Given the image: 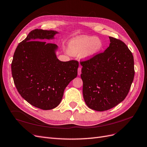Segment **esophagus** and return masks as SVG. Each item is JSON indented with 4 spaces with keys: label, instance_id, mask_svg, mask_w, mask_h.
Returning <instances> with one entry per match:
<instances>
[{
    "label": "esophagus",
    "instance_id": "esophagus-1",
    "mask_svg": "<svg viewBox=\"0 0 147 147\" xmlns=\"http://www.w3.org/2000/svg\"><path fill=\"white\" fill-rule=\"evenodd\" d=\"M81 74V67H79L78 69V75H80Z\"/></svg>",
    "mask_w": 147,
    "mask_h": 147
}]
</instances>
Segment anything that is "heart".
I'll return each instance as SVG.
<instances>
[{"label": "heart", "instance_id": "b5f03b06", "mask_svg": "<svg viewBox=\"0 0 147 147\" xmlns=\"http://www.w3.org/2000/svg\"><path fill=\"white\" fill-rule=\"evenodd\" d=\"M103 47L102 41L95 36H78L72 38L68 45L69 53L73 55L81 53V57L90 58L97 54Z\"/></svg>", "mask_w": 147, "mask_h": 147}]
</instances>
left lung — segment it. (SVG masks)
I'll use <instances>...</instances> for the list:
<instances>
[{"mask_svg":"<svg viewBox=\"0 0 147 147\" xmlns=\"http://www.w3.org/2000/svg\"><path fill=\"white\" fill-rule=\"evenodd\" d=\"M105 51L81 61L84 101L90 109L105 111L115 107L126 98L134 76V58L127 46L109 37Z\"/></svg>","mask_w":147,"mask_h":147,"instance_id":"left-lung-1","label":"left lung"}]
</instances>
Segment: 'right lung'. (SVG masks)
Returning <instances> with one entry per match:
<instances>
[{
    "instance_id": "add662e5",
    "label": "right lung",
    "mask_w": 147,
    "mask_h": 147,
    "mask_svg": "<svg viewBox=\"0 0 147 147\" xmlns=\"http://www.w3.org/2000/svg\"><path fill=\"white\" fill-rule=\"evenodd\" d=\"M57 32L36 29L20 42L14 52L11 72L17 91L33 106L42 110L56 107L64 90L77 77L78 61H61L55 54L57 45L43 39Z\"/></svg>"
}]
</instances>
